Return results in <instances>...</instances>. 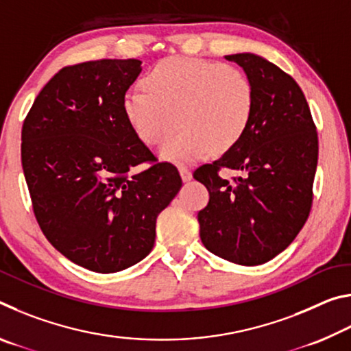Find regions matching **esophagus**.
Instances as JSON below:
<instances>
[{
  "mask_svg": "<svg viewBox=\"0 0 351 351\" xmlns=\"http://www.w3.org/2000/svg\"><path fill=\"white\" fill-rule=\"evenodd\" d=\"M180 175H181L184 182H187V181L192 180V171H190V169H187L186 165H181V167H180Z\"/></svg>",
  "mask_w": 351,
  "mask_h": 351,
  "instance_id": "1",
  "label": "esophagus"
}]
</instances>
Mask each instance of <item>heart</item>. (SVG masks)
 <instances>
[{
  "label": "heart",
  "instance_id": "heart-1",
  "mask_svg": "<svg viewBox=\"0 0 351 351\" xmlns=\"http://www.w3.org/2000/svg\"><path fill=\"white\" fill-rule=\"evenodd\" d=\"M144 86L123 96V114L147 145L165 142L164 159L192 162L212 150L239 144L252 121L255 93L245 71L201 58H164L148 71Z\"/></svg>",
  "mask_w": 351,
  "mask_h": 351
}]
</instances>
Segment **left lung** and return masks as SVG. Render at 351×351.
Here are the masks:
<instances>
[{"label": "left lung", "instance_id": "8db88e82", "mask_svg": "<svg viewBox=\"0 0 351 351\" xmlns=\"http://www.w3.org/2000/svg\"><path fill=\"white\" fill-rule=\"evenodd\" d=\"M254 85L252 121L239 144L193 178L209 190L198 212L206 249L243 266L285 251L304 228L313 204L319 141L310 106L293 77L266 58L226 56ZM237 171L228 180L221 173Z\"/></svg>", "mask_w": 351, "mask_h": 351}]
</instances>
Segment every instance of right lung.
Wrapping results in <instances>:
<instances>
[{"label":"right lung","instance_id":"right-lung-1","mask_svg":"<svg viewBox=\"0 0 351 351\" xmlns=\"http://www.w3.org/2000/svg\"><path fill=\"white\" fill-rule=\"evenodd\" d=\"M141 63L104 58L60 69L21 130L23 171L40 229L64 257L100 274L150 254L156 218L182 186L175 165L156 162L123 114ZM144 162L151 167L132 170Z\"/></svg>","mask_w":351,"mask_h":351}]
</instances>
